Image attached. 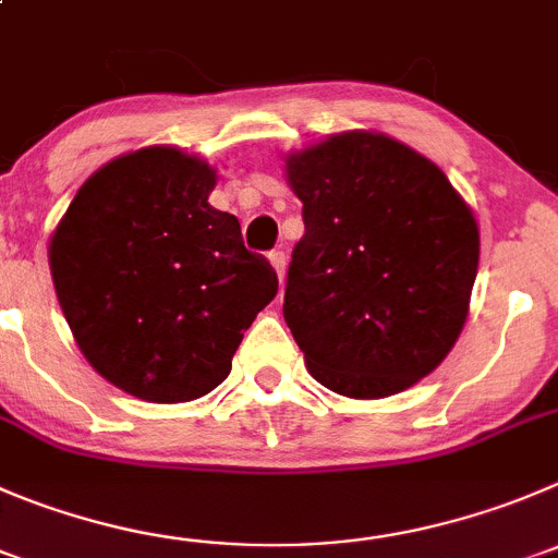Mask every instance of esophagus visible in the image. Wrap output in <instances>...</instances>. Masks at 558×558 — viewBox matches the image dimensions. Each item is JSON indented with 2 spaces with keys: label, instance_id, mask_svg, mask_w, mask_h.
<instances>
[{
  "label": "esophagus",
  "instance_id": "obj_1",
  "mask_svg": "<svg viewBox=\"0 0 558 558\" xmlns=\"http://www.w3.org/2000/svg\"><path fill=\"white\" fill-rule=\"evenodd\" d=\"M268 259H270V265L276 268V274H279V279H282L284 268H288V254H284L282 248H274V252H268Z\"/></svg>",
  "mask_w": 558,
  "mask_h": 558
}]
</instances>
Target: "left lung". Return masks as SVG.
I'll return each instance as SVG.
<instances>
[{
    "label": "left lung",
    "instance_id": "1",
    "mask_svg": "<svg viewBox=\"0 0 558 558\" xmlns=\"http://www.w3.org/2000/svg\"><path fill=\"white\" fill-rule=\"evenodd\" d=\"M304 238L284 320L312 378L355 400L408 389L460 337L480 230L447 174L384 134H337L288 158Z\"/></svg>",
    "mask_w": 558,
    "mask_h": 558
}]
</instances>
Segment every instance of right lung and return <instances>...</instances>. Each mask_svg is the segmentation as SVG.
<instances>
[{"label": "right lung", "instance_id": "obj_1", "mask_svg": "<svg viewBox=\"0 0 558 558\" xmlns=\"http://www.w3.org/2000/svg\"><path fill=\"white\" fill-rule=\"evenodd\" d=\"M214 169L174 147L100 167L51 238L57 299L87 362L147 402H185L230 375L243 331L279 290Z\"/></svg>", "mask_w": 558, "mask_h": 558}]
</instances>
